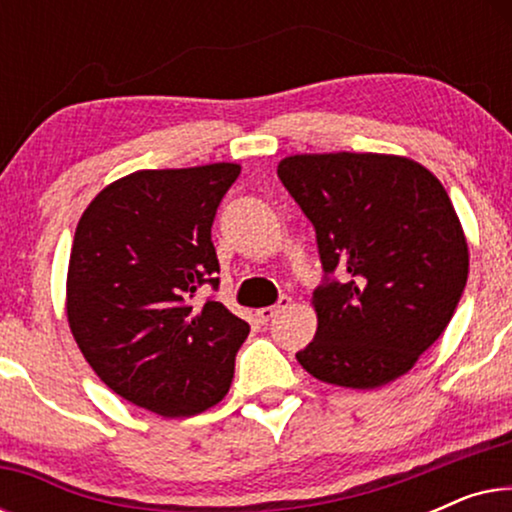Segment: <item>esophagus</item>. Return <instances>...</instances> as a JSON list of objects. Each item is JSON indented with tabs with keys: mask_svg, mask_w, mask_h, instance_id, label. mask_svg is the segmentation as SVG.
<instances>
[{
	"mask_svg": "<svg viewBox=\"0 0 512 512\" xmlns=\"http://www.w3.org/2000/svg\"><path fill=\"white\" fill-rule=\"evenodd\" d=\"M291 305V298L289 296H282L277 300V305H270V307H263V310H258V319L263 321V324H268V321L272 319V317H277L279 312L282 310H286V307Z\"/></svg>",
	"mask_w": 512,
	"mask_h": 512,
	"instance_id": "obj_1",
	"label": "esophagus"
}]
</instances>
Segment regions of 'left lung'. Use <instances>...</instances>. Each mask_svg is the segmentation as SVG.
<instances>
[{
    "label": "left lung",
    "instance_id": "8db88e82",
    "mask_svg": "<svg viewBox=\"0 0 512 512\" xmlns=\"http://www.w3.org/2000/svg\"><path fill=\"white\" fill-rule=\"evenodd\" d=\"M277 177L314 226L324 268L312 293L319 326L298 363L352 389L405 375L450 324L468 279L443 184L415 160L347 151L284 158Z\"/></svg>",
    "mask_w": 512,
    "mask_h": 512
}]
</instances>
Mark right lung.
<instances>
[{
	"instance_id": "right-lung-1",
	"label": "right lung",
	"mask_w": 512,
	"mask_h": 512,
	"mask_svg": "<svg viewBox=\"0 0 512 512\" xmlns=\"http://www.w3.org/2000/svg\"><path fill=\"white\" fill-rule=\"evenodd\" d=\"M240 165L142 170L90 202L74 233L67 319L97 377L125 401L188 417L228 394L249 324L219 291L212 223Z\"/></svg>"
}]
</instances>
